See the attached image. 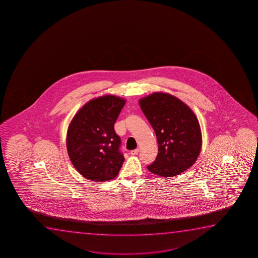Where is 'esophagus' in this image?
I'll return each mask as SVG.
<instances>
[{
    "instance_id": "34e87169",
    "label": "esophagus",
    "mask_w": 258,
    "mask_h": 258,
    "mask_svg": "<svg viewBox=\"0 0 258 258\" xmlns=\"http://www.w3.org/2000/svg\"><path fill=\"white\" fill-rule=\"evenodd\" d=\"M138 152H139V149H136V150L131 151V155H137V154H138Z\"/></svg>"
}]
</instances>
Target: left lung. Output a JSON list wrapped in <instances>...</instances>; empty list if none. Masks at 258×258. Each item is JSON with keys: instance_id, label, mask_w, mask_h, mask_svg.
Returning a JSON list of instances; mask_svg holds the SVG:
<instances>
[{"instance_id": "left-lung-1", "label": "left lung", "mask_w": 258, "mask_h": 258, "mask_svg": "<svg viewBox=\"0 0 258 258\" xmlns=\"http://www.w3.org/2000/svg\"><path fill=\"white\" fill-rule=\"evenodd\" d=\"M139 105L155 131L159 152L147 166L163 177L179 175L188 169L201 152L202 133L193 111L174 96L154 92L139 99Z\"/></svg>"}]
</instances>
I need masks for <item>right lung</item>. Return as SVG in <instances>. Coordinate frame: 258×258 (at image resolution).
<instances>
[{
    "instance_id": "add662e5",
    "label": "right lung",
    "mask_w": 258,
    "mask_h": 258,
    "mask_svg": "<svg viewBox=\"0 0 258 258\" xmlns=\"http://www.w3.org/2000/svg\"><path fill=\"white\" fill-rule=\"evenodd\" d=\"M125 103L117 96H101L82 106L71 120L68 154L75 168L86 179L106 181L119 173L124 157L113 125Z\"/></svg>"
}]
</instances>
